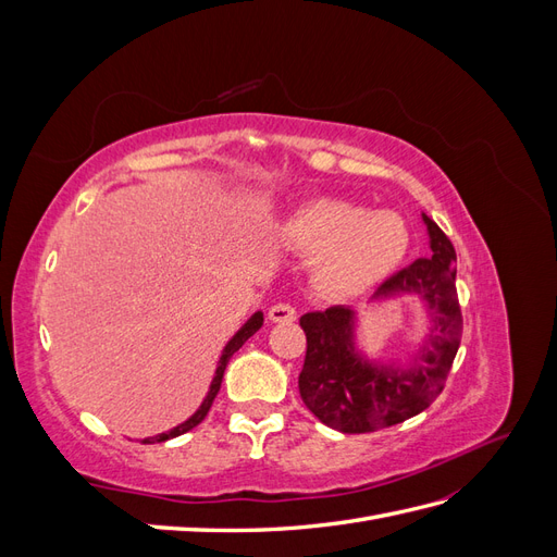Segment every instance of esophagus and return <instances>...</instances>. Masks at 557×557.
Masks as SVG:
<instances>
[{
    "label": "esophagus",
    "mask_w": 557,
    "mask_h": 557,
    "mask_svg": "<svg viewBox=\"0 0 557 557\" xmlns=\"http://www.w3.org/2000/svg\"><path fill=\"white\" fill-rule=\"evenodd\" d=\"M267 315L272 323H295L297 320V311L290 305H274Z\"/></svg>",
    "instance_id": "esophagus-1"
}]
</instances>
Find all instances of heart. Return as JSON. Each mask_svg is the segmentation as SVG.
Masks as SVG:
<instances>
[{
    "label": "heart",
    "mask_w": 557,
    "mask_h": 557,
    "mask_svg": "<svg viewBox=\"0 0 557 557\" xmlns=\"http://www.w3.org/2000/svg\"><path fill=\"white\" fill-rule=\"evenodd\" d=\"M281 232L301 256H315V281L342 297L379 288L404 264L411 248V230L401 213L367 211L342 197L301 201Z\"/></svg>",
    "instance_id": "heart-1"
}]
</instances>
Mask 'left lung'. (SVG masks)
I'll return each instance as SVG.
<instances>
[{
  "instance_id": "left-lung-1",
  "label": "left lung",
  "mask_w": 557,
  "mask_h": 557,
  "mask_svg": "<svg viewBox=\"0 0 557 557\" xmlns=\"http://www.w3.org/2000/svg\"><path fill=\"white\" fill-rule=\"evenodd\" d=\"M430 256L418 258L374 293V301L416 297L425 318L407 360L367 356L358 342L360 313L330 307L305 313L307 360L299 395L307 409L332 430L362 434L404 423L425 411L442 393L462 339V313L455 293V248L425 213Z\"/></svg>"
}]
</instances>
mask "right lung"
Masks as SVG:
<instances>
[{
  "label": "right lung",
  "mask_w": 557,
  "mask_h": 557,
  "mask_svg": "<svg viewBox=\"0 0 557 557\" xmlns=\"http://www.w3.org/2000/svg\"><path fill=\"white\" fill-rule=\"evenodd\" d=\"M262 323H264V313H262V311H256L237 332H234V336L225 344V348H223V352H221V360H218L215 374H213L211 385H209V393H207L205 399H201L197 411H195L188 420H183L181 425H176V428H172V430H166V432H160V434H156V436H148V440H144V444H160V442H166V440H174V436H181V434H185V432H190L193 428H197V425L201 423V420L207 418V413H209V409H211V404H213L218 391H221V383H223V374H225L227 362L232 360L234 352H237V350L250 339V336L262 327Z\"/></svg>",
  "instance_id": "right-lung-1"
}]
</instances>
